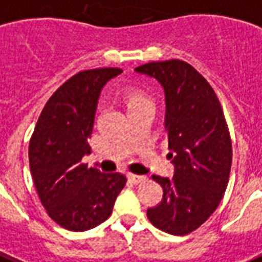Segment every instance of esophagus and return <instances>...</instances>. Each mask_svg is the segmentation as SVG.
<instances>
[{
    "instance_id": "1",
    "label": "esophagus",
    "mask_w": 262,
    "mask_h": 262,
    "mask_svg": "<svg viewBox=\"0 0 262 262\" xmlns=\"http://www.w3.org/2000/svg\"><path fill=\"white\" fill-rule=\"evenodd\" d=\"M127 178H128L129 183H133V184H139V183H142V182H145V180H146L145 176L133 175V173H128V175H127Z\"/></svg>"
}]
</instances>
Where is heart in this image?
Segmentation results:
<instances>
[{
    "instance_id": "heart-1",
    "label": "heart",
    "mask_w": 262,
    "mask_h": 262,
    "mask_svg": "<svg viewBox=\"0 0 262 262\" xmlns=\"http://www.w3.org/2000/svg\"><path fill=\"white\" fill-rule=\"evenodd\" d=\"M124 102L127 112H134V111H139V109L145 108H153L151 99L139 90H131L124 95Z\"/></svg>"
}]
</instances>
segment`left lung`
Returning <instances> with one entry per match:
<instances>
[{"instance_id": "1", "label": "left lung", "mask_w": 262, "mask_h": 262, "mask_svg": "<svg viewBox=\"0 0 262 262\" xmlns=\"http://www.w3.org/2000/svg\"><path fill=\"white\" fill-rule=\"evenodd\" d=\"M135 72L163 87L168 159L173 165L172 179L153 176L163 187V200L147 209V219L167 234L187 235L210 217L228 184L232 146L224 113L213 89L187 62H149Z\"/></svg>"}]
</instances>
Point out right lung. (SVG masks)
<instances>
[{
  "label": "right lung",
  "instance_id": "1",
  "mask_svg": "<svg viewBox=\"0 0 262 262\" xmlns=\"http://www.w3.org/2000/svg\"><path fill=\"white\" fill-rule=\"evenodd\" d=\"M120 68L82 71L68 79L45 105L30 149V169L46 212L68 231H87L112 213L127 178L102 173L82 163L91 153L95 112L103 86Z\"/></svg>",
  "mask_w": 262,
  "mask_h": 262
}]
</instances>
